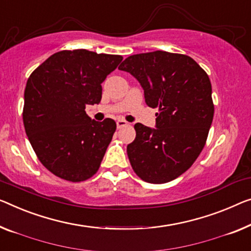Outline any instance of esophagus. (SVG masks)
Listing matches in <instances>:
<instances>
[{"label": "esophagus", "mask_w": 251, "mask_h": 251, "mask_svg": "<svg viewBox=\"0 0 251 251\" xmlns=\"http://www.w3.org/2000/svg\"><path fill=\"white\" fill-rule=\"evenodd\" d=\"M116 124H117V128H123V127H125V126L128 125V123H127L126 121H124V119H118Z\"/></svg>", "instance_id": "1"}]
</instances>
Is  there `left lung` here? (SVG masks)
I'll return each instance as SVG.
<instances>
[{
    "label": "left lung",
    "mask_w": 251,
    "mask_h": 251,
    "mask_svg": "<svg viewBox=\"0 0 251 251\" xmlns=\"http://www.w3.org/2000/svg\"><path fill=\"white\" fill-rule=\"evenodd\" d=\"M118 69L140 82L149 107L159 108L155 128L134 126L136 137L127 145L133 170L151 184L174 180L206 143L214 116L209 77L189 56L163 50L129 56Z\"/></svg>",
    "instance_id": "1"
}]
</instances>
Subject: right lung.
<instances>
[{
    "instance_id": "add662e5",
    "label": "right lung",
    "mask_w": 251,
    "mask_h": 251,
    "mask_svg": "<svg viewBox=\"0 0 251 251\" xmlns=\"http://www.w3.org/2000/svg\"><path fill=\"white\" fill-rule=\"evenodd\" d=\"M121 55L87 50H62L30 74L22 118L39 161L64 180H87L98 171L116 130L85 113L101 100V83L122 62Z\"/></svg>"
}]
</instances>
